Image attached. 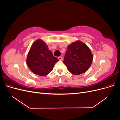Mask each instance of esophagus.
I'll return each instance as SVG.
<instances>
[{
    "label": "esophagus",
    "mask_w": 120,
    "mask_h": 120,
    "mask_svg": "<svg viewBox=\"0 0 120 120\" xmlns=\"http://www.w3.org/2000/svg\"><path fill=\"white\" fill-rule=\"evenodd\" d=\"M58 59H59L60 60H63V57L61 56H59V57H58Z\"/></svg>",
    "instance_id": "obj_1"
}]
</instances>
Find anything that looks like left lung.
Listing matches in <instances>:
<instances>
[{
  "label": "left lung",
  "instance_id": "8db88e82",
  "mask_svg": "<svg viewBox=\"0 0 120 120\" xmlns=\"http://www.w3.org/2000/svg\"><path fill=\"white\" fill-rule=\"evenodd\" d=\"M63 63L68 70L75 75L85 73L92 64L93 56L88 46L77 41L68 45Z\"/></svg>",
  "mask_w": 120,
  "mask_h": 120
}]
</instances>
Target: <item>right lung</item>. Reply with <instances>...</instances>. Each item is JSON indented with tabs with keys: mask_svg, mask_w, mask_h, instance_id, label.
Listing matches in <instances>:
<instances>
[{
	"mask_svg": "<svg viewBox=\"0 0 120 120\" xmlns=\"http://www.w3.org/2000/svg\"><path fill=\"white\" fill-rule=\"evenodd\" d=\"M59 61L54 56L48 46L41 39L36 41L28 52L26 64L35 75L45 76L52 71L54 65Z\"/></svg>",
	"mask_w": 120,
	"mask_h": 120,
	"instance_id": "add662e5",
	"label": "right lung"
}]
</instances>
